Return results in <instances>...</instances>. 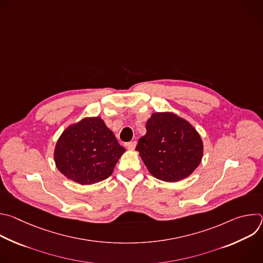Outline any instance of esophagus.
<instances>
[{
	"label": "esophagus",
	"instance_id": "esophagus-1",
	"mask_svg": "<svg viewBox=\"0 0 263 263\" xmlns=\"http://www.w3.org/2000/svg\"><path fill=\"white\" fill-rule=\"evenodd\" d=\"M127 146H128V148H129V149H134V148H135V146H136V141H135V140H133V141L128 142Z\"/></svg>",
	"mask_w": 263,
	"mask_h": 263
}]
</instances>
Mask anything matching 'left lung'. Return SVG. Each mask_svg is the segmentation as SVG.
Masks as SVG:
<instances>
[{"instance_id":"left-lung-1","label":"left lung","mask_w":263,"mask_h":263,"mask_svg":"<svg viewBox=\"0 0 263 263\" xmlns=\"http://www.w3.org/2000/svg\"><path fill=\"white\" fill-rule=\"evenodd\" d=\"M136 151L147 171L165 182H178L200 165L204 144L196 128L173 112H155L145 124Z\"/></svg>"}]
</instances>
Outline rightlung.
I'll list each match as a JSON object with an SVG mask.
<instances>
[{
  "mask_svg": "<svg viewBox=\"0 0 263 263\" xmlns=\"http://www.w3.org/2000/svg\"><path fill=\"white\" fill-rule=\"evenodd\" d=\"M125 151L100 117L84 118L62 132L54 161L67 179L89 185L107 179Z\"/></svg>",
  "mask_w": 263,
  "mask_h": 263,
  "instance_id": "obj_1",
  "label": "right lung"
}]
</instances>
